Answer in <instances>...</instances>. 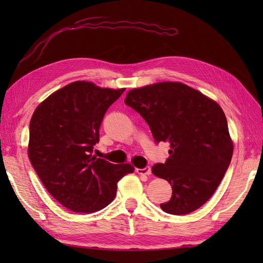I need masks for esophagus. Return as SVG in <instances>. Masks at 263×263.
<instances>
[{
    "label": "esophagus",
    "mask_w": 263,
    "mask_h": 263,
    "mask_svg": "<svg viewBox=\"0 0 263 263\" xmlns=\"http://www.w3.org/2000/svg\"><path fill=\"white\" fill-rule=\"evenodd\" d=\"M137 173L140 175H150L152 174V168L150 167H144V168H137Z\"/></svg>",
    "instance_id": "1"
}]
</instances>
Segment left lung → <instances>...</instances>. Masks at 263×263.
<instances>
[{"mask_svg": "<svg viewBox=\"0 0 263 263\" xmlns=\"http://www.w3.org/2000/svg\"><path fill=\"white\" fill-rule=\"evenodd\" d=\"M124 103L148 123L156 141L171 144L166 163L152 168L173 190L160 208L172 215L200 208L215 193L232 160L234 146L224 110L205 95L174 81L132 89Z\"/></svg>", "mask_w": 263, "mask_h": 263, "instance_id": "1", "label": "left lung"}]
</instances>
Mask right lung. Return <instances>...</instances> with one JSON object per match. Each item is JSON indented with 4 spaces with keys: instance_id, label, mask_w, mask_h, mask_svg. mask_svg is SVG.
I'll return each instance as SVG.
<instances>
[{
    "instance_id": "add662e5",
    "label": "right lung",
    "mask_w": 263,
    "mask_h": 263,
    "mask_svg": "<svg viewBox=\"0 0 263 263\" xmlns=\"http://www.w3.org/2000/svg\"><path fill=\"white\" fill-rule=\"evenodd\" d=\"M125 88H100L74 81L59 89L33 111L28 156L44 186L74 212H95L114 200L117 182L135 172L92 155L106 110Z\"/></svg>"
}]
</instances>
